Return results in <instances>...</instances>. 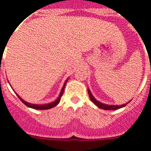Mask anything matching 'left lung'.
Here are the masks:
<instances>
[{"label": "left lung", "instance_id": "obj_1", "mask_svg": "<svg viewBox=\"0 0 151 151\" xmlns=\"http://www.w3.org/2000/svg\"><path fill=\"white\" fill-rule=\"evenodd\" d=\"M88 93L90 95V98L91 100L93 103H94L95 105H96L99 108H101V109H104V110H117V109H119V108H122L125 107L127 104H122V105H108V104H102L101 102H99L98 101H96V99L93 97V96L92 95L91 92H90V89H88Z\"/></svg>", "mask_w": 151, "mask_h": 151}]
</instances>
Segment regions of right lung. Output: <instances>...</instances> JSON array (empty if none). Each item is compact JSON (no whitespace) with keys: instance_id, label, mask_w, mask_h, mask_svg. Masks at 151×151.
Returning a JSON list of instances; mask_svg holds the SVG:
<instances>
[{"instance_id":"1","label":"right lung","mask_w":151,"mask_h":151,"mask_svg":"<svg viewBox=\"0 0 151 151\" xmlns=\"http://www.w3.org/2000/svg\"><path fill=\"white\" fill-rule=\"evenodd\" d=\"M67 81H68V79H67V80L65 82V83H64L63 87H62V89H61V93H60V94H59L58 97V98H57L56 100L54 101V102H52V103L47 104H29V103H28V102H26V101H23V100H22V99L21 97H20V96H19L18 94H17V96H18V97H19L20 100H21L22 102V103H23L25 105H26L27 107H29V108H33V109H37V110L50 109V108H54L55 106L58 105L59 102H60V101H61V96L63 95V92H64V90H65V85H66V83H67Z\"/></svg>"}]
</instances>
